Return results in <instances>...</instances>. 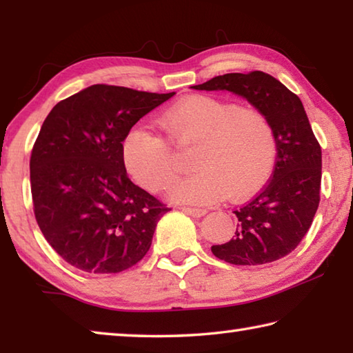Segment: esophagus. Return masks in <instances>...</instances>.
<instances>
[{
	"label": "esophagus",
	"instance_id": "esophagus-1",
	"mask_svg": "<svg viewBox=\"0 0 353 353\" xmlns=\"http://www.w3.org/2000/svg\"><path fill=\"white\" fill-rule=\"evenodd\" d=\"M182 212H185V213L190 214V216H193V218H201V216H204V214L207 213L205 208H196V207H183Z\"/></svg>",
	"mask_w": 353,
	"mask_h": 353
}]
</instances>
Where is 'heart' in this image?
<instances>
[{"mask_svg":"<svg viewBox=\"0 0 353 353\" xmlns=\"http://www.w3.org/2000/svg\"><path fill=\"white\" fill-rule=\"evenodd\" d=\"M160 123L174 146H194L191 166L196 172L174 185L176 201L210 204L223 196L238 201L270 181L277 134L271 118L256 107L193 94L165 110ZM123 154L130 174L149 191L166 188L177 176L174 148L146 126L130 129Z\"/></svg>","mask_w":353,"mask_h":353,"instance_id":"heart-1","label":"heart"}]
</instances>
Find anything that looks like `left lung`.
Instances as JSON below:
<instances>
[{
	"label": "left lung",
	"instance_id": "1",
	"mask_svg": "<svg viewBox=\"0 0 353 353\" xmlns=\"http://www.w3.org/2000/svg\"><path fill=\"white\" fill-rule=\"evenodd\" d=\"M194 90H227L246 98L271 118L277 134L276 168L268 183L234 213L235 235L212 246L219 260L255 266L283 259L297 248L321 201L322 152L302 101L263 71L216 76Z\"/></svg>",
	"mask_w": 353,
	"mask_h": 353
}]
</instances>
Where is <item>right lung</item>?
I'll use <instances>...</instances> for the list:
<instances>
[{"instance_id":"1","label":"right lung","mask_w":353,"mask_h":353,"mask_svg":"<svg viewBox=\"0 0 353 353\" xmlns=\"http://www.w3.org/2000/svg\"><path fill=\"white\" fill-rule=\"evenodd\" d=\"M97 83L57 103L31 152L34 214L51 248L83 272L115 274L151 248L171 208L130 181L123 141L174 97Z\"/></svg>"}]
</instances>
